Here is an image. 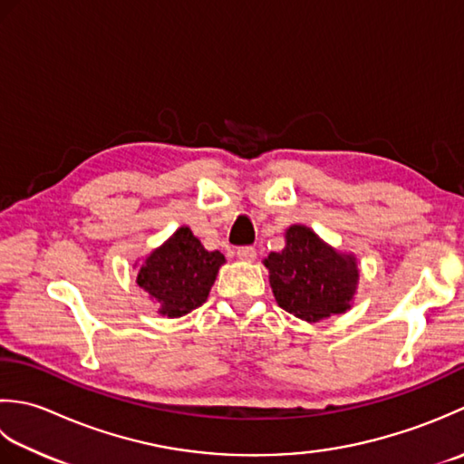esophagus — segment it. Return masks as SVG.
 Segmentation results:
<instances>
[{
  "label": "esophagus",
  "instance_id": "1",
  "mask_svg": "<svg viewBox=\"0 0 464 464\" xmlns=\"http://www.w3.org/2000/svg\"><path fill=\"white\" fill-rule=\"evenodd\" d=\"M238 258L242 260V262H254L256 260V250L252 248V246H242V248H238Z\"/></svg>",
  "mask_w": 464,
  "mask_h": 464
}]
</instances>
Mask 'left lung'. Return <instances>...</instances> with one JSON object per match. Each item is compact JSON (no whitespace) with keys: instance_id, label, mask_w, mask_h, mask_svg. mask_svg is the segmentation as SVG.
I'll use <instances>...</instances> for the list:
<instances>
[{"instance_id":"8db88e82","label":"left lung","mask_w":464,"mask_h":464,"mask_svg":"<svg viewBox=\"0 0 464 464\" xmlns=\"http://www.w3.org/2000/svg\"><path fill=\"white\" fill-rule=\"evenodd\" d=\"M285 242L262 260L278 306L306 323L351 310L361 280L354 254L334 248L304 224L288 226Z\"/></svg>"}]
</instances>
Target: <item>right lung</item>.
Returning <instances> with one entry per match:
<instances>
[{"instance_id": "right-lung-1", "label": "right lung", "mask_w": 464, "mask_h": 464, "mask_svg": "<svg viewBox=\"0 0 464 464\" xmlns=\"http://www.w3.org/2000/svg\"><path fill=\"white\" fill-rule=\"evenodd\" d=\"M224 262L222 252H208L188 226H179L141 264H134L136 282L160 316L179 318L208 300Z\"/></svg>"}]
</instances>
